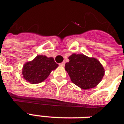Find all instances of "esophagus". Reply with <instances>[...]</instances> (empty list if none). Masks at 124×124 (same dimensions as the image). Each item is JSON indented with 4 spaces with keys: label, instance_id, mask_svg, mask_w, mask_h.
<instances>
[{
    "label": "esophagus",
    "instance_id": "1",
    "mask_svg": "<svg viewBox=\"0 0 124 124\" xmlns=\"http://www.w3.org/2000/svg\"><path fill=\"white\" fill-rule=\"evenodd\" d=\"M60 66H64L65 62H62V63H60Z\"/></svg>",
    "mask_w": 124,
    "mask_h": 124
}]
</instances>
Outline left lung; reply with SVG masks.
Masks as SVG:
<instances>
[{"mask_svg":"<svg viewBox=\"0 0 124 124\" xmlns=\"http://www.w3.org/2000/svg\"><path fill=\"white\" fill-rule=\"evenodd\" d=\"M65 70L70 80L81 89L93 88L102 80L105 74L103 66L98 60L84 54H72L68 57Z\"/></svg>","mask_w":124,"mask_h":124,"instance_id":"left-lung-1","label":"left lung"}]
</instances>
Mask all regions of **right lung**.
<instances>
[{
	"mask_svg": "<svg viewBox=\"0 0 124 124\" xmlns=\"http://www.w3.org/2000/svg\"><path fill=\"white\" fill-rule=\"evenodd\" d=\"M58 64L52 57L38 55L34 59L26 62L22 70L23 78L32 84L45 80L52 70L56 69Z\"/></svg>",
	"mask_w": 124,
	"mask_h": 124,
	"instance_id": "add662e5",
	"label": "right lung"
}]
</instances>
